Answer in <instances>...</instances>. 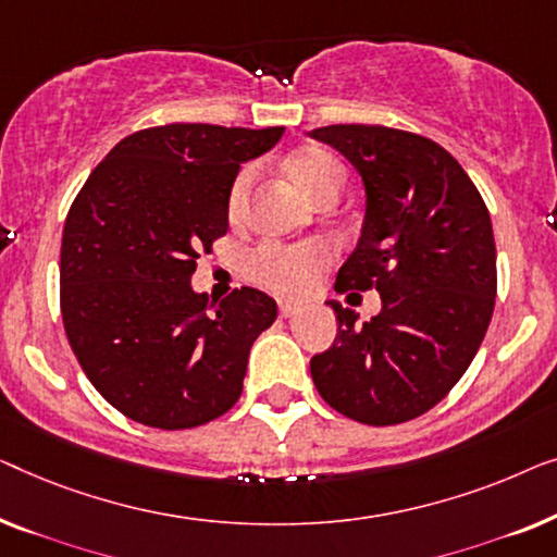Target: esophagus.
<instances>
[{"mask_svg":"<svg viewBox=\"0 0 557 557\" xmlns=\"http://www.w3.org/2000/svg\"><path fill=\"white\" fill-rule=\"evenodd\" d=\"M302 312V305L300 302H293V300H282L280 302V315L282 318H295Z\"/></svg>","mask_w":557,"mask_h":557,"instance_id":"34e87169","label":"esophagus"}]
</instances>
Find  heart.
<instances>
[{
	"mask_svg": "<svg viewBox=\"0 0 557 557\" xmlns=\"http://www.w3.org/2000/svg\"><path fill=\"white\" fill-rule=\"evenodd\" d=\"M289 176L308 197L315 201L327 191H343L346 186V169L333 153L323 148H305L297 151L287 163ZM255 169L245 166L234 176L226 209L232 216L239 214L242 203L252 186ZM331 262V247L323 242H300V245H280V242H264L249 255V272L264 285L282 289V293L297 295L305 293L320 272Z\"/></svg>",
	"mask_w": 557,
	"mask_h": 557,
	"instance_id": "1",
	"label": "heart"
}]
</instances>
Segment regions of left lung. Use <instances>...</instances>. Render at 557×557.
Segmentation results:
<instances>
[{"label":"left lung","mask_w":557,"mask_h":557,"mask_svg":"<svg viewBox=\"0 0 557 557\" xmlns=\"http://www.w3.org/2000/svg\"><path fill=\"white\" fill-rule=\"evenodd\" d=\"M310 136L338 148L366 186L360 239L335 289L381 295V312L363 325L331 302L338 335L312 356V381L343 417L404 424L449 394L487 333L497 295L490 211L432 138L360 123Z\"/></svg>","instance_id":"8db88e82"}]
</instances>
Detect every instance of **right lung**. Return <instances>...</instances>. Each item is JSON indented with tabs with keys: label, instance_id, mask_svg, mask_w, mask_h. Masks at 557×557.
<instances>
[{
	"label": "right lung",
	"instance_id": "obj_1",
	"mask_svg": "<svg viewBox=\"0 0 557 557\" xmlns=\"http://www.w3.org/2000/svg\"><path fill=\"white\" fill-rule=\"evenodd\" d=\"M285 128L169 123L125 136L67 211L60 310L92 386L125 417L191 429L237 404L249 348L277 302L255 287L194 293L199 252L230 230L239 166Z\"/></svg>",
	"mask_w": 557,
	"mask_h": 557
}]
</instances>
